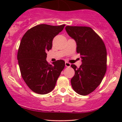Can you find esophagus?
Here are the masks:
<instances>
[{"label":"esophagus","mask_w":122,"mask_h":122,"mask_svg":"<svg viewBox=\"0 0 122 122\" xmlns=\"http://www.w3.org/2000/svg\"><path fill=\"white\" fill-rule=\"evenodd\" d=\"M65 65H66V67H70L71 66V64L70 63L67 62V61H66V63H65Z\"/></svg>","instance_id":"esophagus-1"}]
</instances>
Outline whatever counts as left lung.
<instances>
[{
	"label": "left lung",
	"instance_id": "left-lung-1",
	"mask_svg": "<svg viewBox=\"0 0 122 122\" xmlns=\"http://www.w3.org/2000/svg\"><path fill=\"white\" fill-rule=\"evenodd\" d=\"M68 35L76 43L82 64H71L75 74L71 79L74 91L81 96L93 92L99 86L107 71V50L101 38L88 26H66Z\"/></svg>",
	"mask_w": 122,
	"mask_h": 122
}]
</instances>
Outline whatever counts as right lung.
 Here are the masks:
<instances>
[{"label":"right lung","mask_w":122,"mask_h":122,"mask_svg":"<svg viewBox=\"0 0 122 122\" xmlns=\"http://www.w3.org/2000/svg\"><path fill=\"white\" fill-rule=\"evenodd\" d=\"M64 26L38 25L28 30L21 40L17 54L20 71L26 85L35 93L46 94L52 91L64 69V61L58 60L51 65L46 58L53 39Z\"/></svg>","instance_id":"add662e5"}]
</instances>
